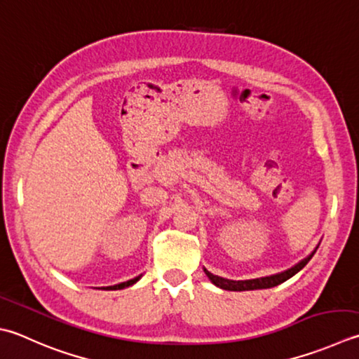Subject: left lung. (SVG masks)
<instances>
[{
    "label": "left lung",
    "instance_id": "1",
    "mask_svg": "<svg viewBox=\"0 0 359 359\" xmlns=\"http://www.w3.org/2000/svg\"><path fill=\"white\" fill-rule=\"evenodd\" d=\"M318 250V248H316L310 255H308L306 258L302 259L300 263H297L296 266H292L291 269H287L285 272H280V273H273V276H269V277H262V278H254V280H229V278H222V277H217V276H213L212 272H208L207 269H203V272L207 273V277L212 280V283L222 287V290H227V291H252V290H266V287H273L277 286L280 283L286 282L287 278H291L292 276H296V273L304 269L305 266L308 264V262L313 258L314 252Z\"/></svg>",
    "mask_w": 359,
    "mask_h": 359
}]
</instances>
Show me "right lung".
Returning a JSON list of instances; mask_svg holds the SVG:
<instances>
[{
	"instance_id": "right-lung-1",
	"label": "right lung",
	"mask_w": 359,
	"mask_h": 359,
	"mask_svg": "<svg viewBox=\"0 0 359 359\" xmlns=\"http://www.w3.org/2000/svg\"><path fill=\"white\" fill-rule=\"evenodd\" d=\"M140 277H142V276H140ZM140 277H135V278H132V280H128V282L119 283V285H115V286H107V287H105V290H123V287H128V286L133 285L135 282H138Z\"/></svg>"
}]
</instances>
